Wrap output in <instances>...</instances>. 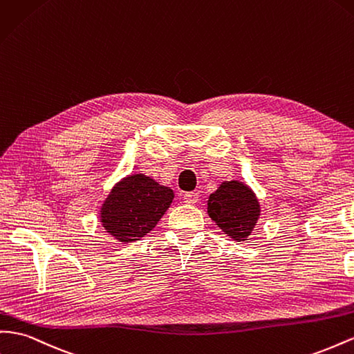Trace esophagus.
Listing matches in <instances>:
<instances>
[{"label":"esophagus","instance_id":"obj_1","mask_svg":"<svg viewBox=\"0 0 354 354\" xmlns=\"http://www.w3.org/2000/svg\"><path fill=\"white\" fill-rule=\"evenodd\" d=\"M198 199H199V194L198 192H187L183 196V201H185L186 204H196Z\"/></svg>","mask_w":354,"mask_h":354}]
</instances>
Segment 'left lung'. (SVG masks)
I'll use <instances>...</instances> for the list:
<instances>
[{
	"label": "left lung",
	"mask_w": 354,
	"mask_h": 354,
	"mask_svg": "<svg viewBox=\"0 0 354 354\" xmlns=\"http://www.w3.org/2000/svg\"><path fill=\"white\" fill-rule=\"evenodd\" d=\"M207 212L225 234L240 241L253 231L261 207L247 186L227 181L209 195Z\"/></svg>",
	"instance_id": "obj_1"
}]
</instances>
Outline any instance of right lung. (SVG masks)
Here are the masks:
<instances>
[{
  "label": "right lung",
  "mask_w": 354,
  "mask_h": 354,
  "mask_svg": "<svg viewBox=\"0 0 354 354\" xmlns=\"http://www.w3.org/2000/svg\"><path fill=\"white\" fill-rule=\"evenodd\" d=\"M173 198V190L150 177L131 176L113 189L101 209V222L122 243L140 240L156 226Z\"/></svg>",
  "instance_id": "add662e5"
}]
</instances>
